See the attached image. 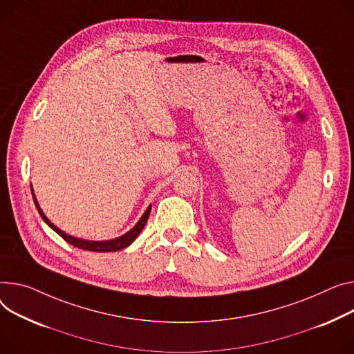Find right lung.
<instances>
[{
  "mask_svg": "<svg viewBox=\"0 0 354 354\" xmlns=\"http://www.w3.org/2000/svg\"><path fill=\"white\" fill-rule=\"evenodd\" d=\"M31 192H32V198H34L35 206H37V209H38V212H39L41 218L44 219V222H45L46 225H48L51 229H54V230L59 234V236H61L64 241H66L68 243H71V245L75 246V248H80V249H84V250H91V252H116V250L125 249L127 246H129V245L138 238V234H139L140 232H142V229H144V226L147 225V221H148V218H149V214H151V206H149V207L145 210L144 216L140 218L139 222H138L128 233H125L124 236H120V238L112 239V241H104V242L82 241V239H77V238H74V236H69V234L64 233L62 230H59L55 225H53L48 219H46V216L44 215V212H42L41 207L38 206V202H37V199H35L32 187H31Z\"/></svg>",
  "mask_w": 354,
  "mask_h": 354,
  "instance_id": "right-lung-1",
  "label": "right lung"
}]
</instances>
